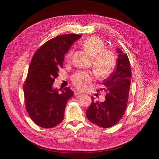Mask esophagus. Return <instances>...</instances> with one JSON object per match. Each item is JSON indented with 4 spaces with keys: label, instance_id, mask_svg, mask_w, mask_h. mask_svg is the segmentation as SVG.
<instances>
[{
    "label": "esophagus",
    "instance_id": "1",
    "mask_svg": "<svg viewBox=\"0 0 159 159\" xmlns=\"http://www.w3.org/2000/svg\"><path fill=\"white\" fill-rule=\"evenodd\" d=\"M80 94H82L81 91H79L78 90H75L74 91V95H80Z\"/></svg>",
    "mask_w": 159,
    "mask_h": 159
}]
</instances>
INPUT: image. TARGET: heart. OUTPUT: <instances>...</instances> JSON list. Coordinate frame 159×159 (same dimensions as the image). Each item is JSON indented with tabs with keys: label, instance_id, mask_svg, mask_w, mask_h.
Wrapping results in <instances>:
<instances>
[{
	"label": "heart",
	"instance_id": "heart-1",
	"mask_svg": "<svg viewBox=\"0 0 159 159\" xmlns=\"http://www.w3.org/2000/svg\"><path fill=\"white\" fill-rule=\"evenodd\" d=\"M82 46L86 52L93 57V68L100 77L109 75L114 70L116 65V57L110 50L104 49V42L96 36H91L83 41ZM73 51L71 49L66 56V61H70ZM94 80V75L89 71H78L71 77L73 85L80 89H85L87 84Z\"/></svg>",
	"mask_w": 159,
	"mask_h": 159
}]
</instances>
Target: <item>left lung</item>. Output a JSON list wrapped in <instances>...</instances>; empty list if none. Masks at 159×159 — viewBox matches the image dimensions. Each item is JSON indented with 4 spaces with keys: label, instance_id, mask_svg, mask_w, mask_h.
Here are the masks:
<instances>
[{
    "label": "left lung",
    "instance_id": "obj_1",
    "mask_svg": "<svg viewBox=\"0 0 159 159\" xmlns=\"http://www.w3.org/2000/svg\"><path fill=\"white\" fill-rule=\"evenodd\" d=\"M116 68L107 79L103 80L106 92L105 101L92 102L86 110L88 119L101 128H110L122 119L128 104L131 84V71L128 57L119 48Z\"/></svg>",
    "mask_w": 159,
    "mask_h": 159
}]
</instances>
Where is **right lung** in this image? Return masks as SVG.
Segmentation results:
<instances>
[{
	"label": "right lung",
	"mask_w": 159,
	"mask_h": 159,
	"mask_svg": "<svg viewBox=\"0 0 159 159\" xmlns=\"http://www.w3.org/2000/svg\"><path fill=\"white\" fill-rule=\"evenodd\" d=\"M81 36L71 33L53 38L41 46L32 58L24 94L26 111L39 127L52 128L64 119L67 102L73 92L66 87L59 93L53 84L63 67L65 53Z\"/></svg>",
	"instance_id": "1"
}]
</instances>
